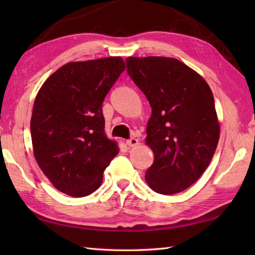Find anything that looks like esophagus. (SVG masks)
Segmentation results:
<instances>
[{"label":"esophagus","instance_id":"34e87169","mask_svg":"<svg viewBox=\"0 0 255 255\" xmlns=\"http://www.w3.org/2000/svg\"><path fill=\"white\" fill-rule=\"evenodd\" d=\"M127 144L129 145V147H136V145L139 143V139L137 138H130L127 140Z\"/></svg>","mask_w":255,"mask_h":255}]
</instances>
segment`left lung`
Wrapping results in <instances>:
<instances>
[{"mask_svg":"<svg viewBox=\"0 0 255 255\" xmlns=\"http://www.w3.org/2000/svg\"><path fill=\"white\" fill-rule=\"evenodd\" d=\"M126 63L152 108L145 143L154 161L145 182L160 194L183 192L207 169L219 141L213 92L202 75L174 58L128 57Z\"/></svg>","mask_w":255,"mask_h":255,"instance_id":"1","label":"left lung"}]
</instances>
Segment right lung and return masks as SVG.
Here are the masks:
<instances>
[{
    "label": "right lung",
    "mask_w": 255,
    "mask_h": 255,
    "mask_svg": "<svg viewBox=\"0 0 255 255\" xmlns=\"http://www.w3.org/2000/svg\"><path fill=\"white\" fill-rule=\"evenodd\" d=\"M125 68L122 57L69 62L36 95L30 119L34 156L52 185L69 196L95 192L119 152L106 136L102 104Z\"/></svg>",
    "instance_id": "1"
}]
</instances>
